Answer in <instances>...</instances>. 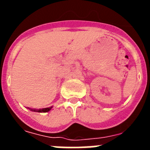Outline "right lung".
<instances>
[{
	"label": "right lung",
	"instance_id": "1",
	"mask_svg": "<svg viewBox=\"0 0 150 150\" xmlns=\"http://www.w3.org/2000/svg\"><path fill=\"white\" fill-rule=\"evenodd\" d=\"M52 107H47V108H43V109H39V110H35V109H30V110L34 111V112H46L50 111L51 110V108Z\"/></svg>",
	"mask_w": 150,
	"mask_h": 150
}]
</instances>
